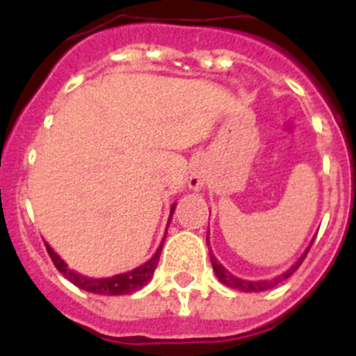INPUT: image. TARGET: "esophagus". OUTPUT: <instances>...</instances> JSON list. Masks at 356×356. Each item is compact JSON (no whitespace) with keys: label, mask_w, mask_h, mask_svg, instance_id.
Instances as JSON below:
<instances>
[{"label":"esophagus","mask_w":356,"mask_h":356,"mask_svg":"<svg viewBox=\"0 0 356 356\" xmlns=\"http://www.w3.org/2000/svg\"><path fill=\"white\" fill-rule=\"evenodd\" d=\"M188 187L191 188H201L203 187V176L200 175V172H197V175H193L191 176V180H188Z\"/></svg>","instance_id":"esophagus-1"}]
</instances>
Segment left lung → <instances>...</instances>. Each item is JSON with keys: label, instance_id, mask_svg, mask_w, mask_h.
I'll return each instance as SVG.
<instances>
[{"label": "left lung", "instance_id": "left-lung-1", "mask_svg": "<svg viewBox=\"0 0 356 356\" xmlns=\"http://www.w3.org/2000/svg\"><path fill=\"white\" fill-rule=\"evenodd\" d=\"M207 242H209V234H207ZM310 246H312V242H310ZM310 246L305 250V253L301 254L300 260L294 264L292 267H289L287 271L282 273V275H278L276 278L273 280H260V282H250V280H241L237 278V276H234L232 273L228 271V269H225L222 267V264H219L216 260V257H213L212 253H210V262H212V267H213V273H216V276L219 278V282L221 284H225L226 287L229 289H237V291H244V292H262V291H269V289L276 287L278 284H282L284 280H287L289 276L292 275V273L298 269V267L301 266V262L305 260V257H307L308 250H310Z\"/></svg>", "mask_w": 356, "mask_h": 356}]
</instances>
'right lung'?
<instances>
[{
	"instance_id": "add662e5",
	"label": "right lung",
	"mask_w": 356,
	"mask_h": 356,
	"mask_svg": "<svg viewBox=\"0 0 356 356\" xmlns=\"http://www.w3.org/2000/svg\"><path fill=\"white\" fill-rule=\"evenodd\" d=\"M175 212V205L171 209V216ZM171 216H169V221H171ZM169 225V222H168ZM165 238V237H163ZM163 244V242H162ZM162 244L160 248L156 250V253L147 260L146 264L139 266L137 269L134 271H128V273H122V275H115V276H110V278H89V276H83V275H78L76 271H72L69 269L67 264L51 250L49 244H46V250H48L49 257H51L53 264L65 278L74 284L76 287L83 289L87 292H92V294H103V296H122V294H131V292L139 291L143 289L144 285L147 284L155 273L156 266H159V259H160V251H162Z\"/></svg>"
}]
</instances>
